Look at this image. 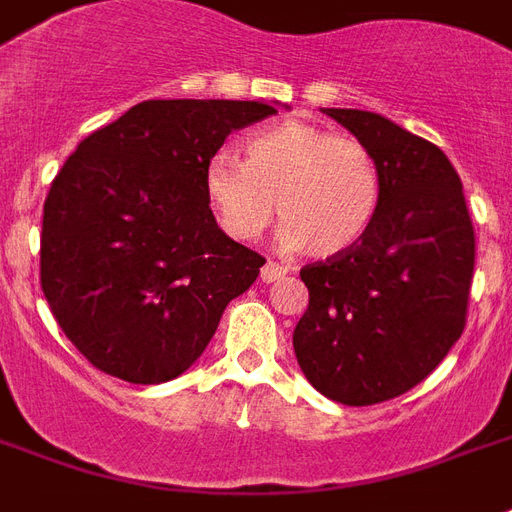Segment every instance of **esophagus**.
I'll return each instance as SVG.
<instances>
[{"label": "esophagus", "instance_id": "34e87169", "mask_svg": "<svg viewBox=\"0 0 512 512\" xmlns=\"http://www.w3.org/2000/svg\"><path fill=\"white\" fill-rule=\"evenodd\" d=\"M284 273H287V268H284V265L268 260V263L260 268V279H263L265 284H271V282H276V279H282Z\"/></svg>", "mask_w": 512, "mask_h": 512}]
</instances>
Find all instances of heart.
<instances>
[{"instance_id":"obj_1","label":"heart","mask_w":512,"mask_h":512,"mask_svg":"<svg viewBox=\"0 0 512 512\" xmlns=\"http://www.w3.org/2000/svg\"><path fill=\"white\" fill-rule=\"evenodd\" d=\"M204 190L233 239H260L279 214L287 247L335 257L357 247L373 225L381 174L357 136L284 120L249 136L244 163L214 155Z\"/></svg>"}]
</instances>
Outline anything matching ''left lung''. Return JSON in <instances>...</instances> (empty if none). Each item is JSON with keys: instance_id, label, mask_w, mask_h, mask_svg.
<instances>
[{"instance_id": "obj_1", "label": "left lung", "mask_w": 512, "mask_h": 512, "mask_svg": "<svg viewBox=\"0 0 512 512\" xmlns=\"http://www.w3.org/2000/svg\"><path fill=\"white\" fill-rule=\"evenodd\" d=\"M370 147L381 198L365 239L300 268L308 308L292 346L311 386L343 405L405 395L467 325L475 230L446 152L362 109H325Z\"/></svg>"}]
</instances>
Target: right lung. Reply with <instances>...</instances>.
I'll list each match as a JSON object with an SVG mask.
<instances>
[{
  "label": "right lung",
  "mask_w": 512,
  "mask_h": 512,
  "mask_svg": "<svg viewBox=\"0 0 512 512\" xmlns=\"http://www.w3.org/2000/svg\"><path fill=\"white\" fill-rule=\"evenodd\" d=\"M271 104L152 99L77 144L42 209L39 284L58 327L101 373L161 384L212 341L265 263L228 239L206 163Z\"/></svg>",
  "instance_id": "add662e5"
}]
</instances>
